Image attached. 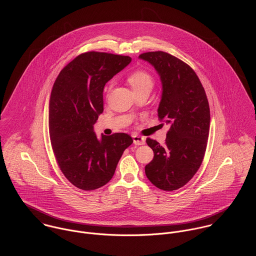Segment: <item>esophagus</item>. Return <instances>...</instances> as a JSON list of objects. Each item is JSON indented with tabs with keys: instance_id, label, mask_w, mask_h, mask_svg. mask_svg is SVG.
<instances>
[{
	"instance_id": "obj_1",
	"label": "esophagus",
	"mask_w": 256,
	"mask_h": 256,
	"mask_svg": "<svg viewBox=\"0 0 256 256\" xmlns=\"http://www.w3.org/2000/svg\"><path fill=\"white\" fill-rule=\"evenodd\" d=\"M132 137H133V142H134L135 145L140 146V145H144L145 144V138L144 137L139 136L137 134H133Z\"/></svg>"
}]
</instances>
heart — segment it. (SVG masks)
<instances>
[{"instance_id": "b5f03b06", "label": "heart", "mask_w": 256, "mask_h": 256, "mask_svg": "<svg viewBox=\"0 0 256 256\" xmlns=\"http://www.w3.org/2000/svg\"><path fill=\"white\" fill-rule=\"evenodd\" d=\"M128 82L135 92L146 88H152L154 80L152 76L146 71L138 70L128 76Z\"/></svg>"}]
</instances>
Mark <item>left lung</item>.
Returning <instances> with one entry per match:
<instances>
[{"mask_svg": "<svg viewBox=\"0 0 256 256\" xmlns=\"http://www.w3.org/2000/svg\"><path fill=\"white\" fill-rule=\"evenodd\" d=\"M139 58L152 65L160 76L158 116L170 125L164 146L146 139L154 158L145 172L156 187L176 190L194 176L203 162L210 129L209 102L198 76L180 59L162 51L146 52Z\"/></svg>", "mask_w": 256, "mask_h": 256, "instance_id": "1", "label": "left lung"}]
</instances>
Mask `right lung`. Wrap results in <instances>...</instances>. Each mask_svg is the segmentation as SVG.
<instances>
[{
  "instance_id": "right-lung-1",
  "label": "right lung",
  "mask_w": 256,
  "mask_h": 256,
  "mask_svg": "<svg viewBox=\"0 0 256 256\" xmlns=\"http://www.w3.org/2000/svg\"><path fill=\"white\" fill-rule=\"evenodd\" d=\"M129 56L86 52L57 76L49 102V134L56 162L65 178L82 190L110 182L123 152L133 143L126 133L102 136L94 124L104 111V88L129 63Z\"/></svg>"
}]
</instances>
